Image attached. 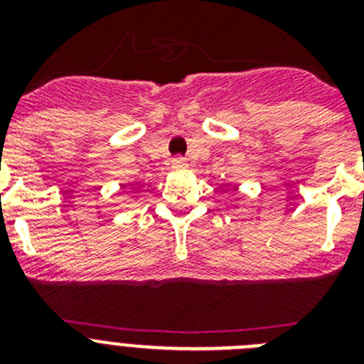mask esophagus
<instances>
[{
    "label": "esophagus",
    "mask_w": 364,
    "mask_h": 364,
    "mask_svg": "<svg viewBox=\"0 0 364 364\" xmlns=\"http://www.w3.org/2000/svg\"><path fill=\"white\" fill-rule=\"evenodd\" d=\"M171 166L173 169H186V167H188V162H186V159H182V156H176V159L171 160Z\"/></svg>",
    "instance_id": "esophagus-1"
}]
</instances>
